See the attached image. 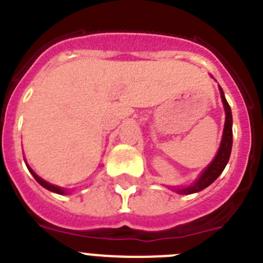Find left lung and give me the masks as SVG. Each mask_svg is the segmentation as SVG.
I'll list each match as a JSON object with an SVG mask.
<instances>
[{"mask_svg":"<svg viewBox=\"0 0 263 263\" xmlns=\"http://www.w3.org/2000/svg\"><path fill=\"white\" fill-rule=\"evenodd\" d=\"M220 95H221L222 104H224L225 109V125H224V133H222L221 143H220V148H218L217 154H216L215 159L211 162V164L206 167L203 171L199 179L194 184L188 185L184 188H175V191L180 195H190L195 194V192L203 191L204 188H206L210 184H212L216 179L220 176V174L224 171L225 166H227L229 157H231L232 152V143H233V132H232V110L231 106L228 104L227 99L224 96V92L220 88Z\"/></svg>","mask_w":263,"mask_h":263,"instance_id":"obj_1","label":"left lung"}]
</instances>
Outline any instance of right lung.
Segmentation results:
<instances>
[{"label":"right lung","instance_id":"add662e5","mask_svg":"<svg viewBox=\"0 0 263 263\" xmlns=\"http://www.w3.org/2000/svg\"><path fill=\"white\" fill-rule=\"evenodd\" d=\"M27 168H29V171H30V173H31V175L34 176V178H35V180L39 183V184L42 185V187H45L46 190H48V191H51V192H55V194H59V195H66L67 194L66 190H63V188L58 187V185L50 184V183H48V182H46V180H43V179H42V178H39V176L36 175V174L34 173V171H32V170L30 168V167H27Z\"/></svg>","mask_w":263,"mask_h":263}]
</instances>
